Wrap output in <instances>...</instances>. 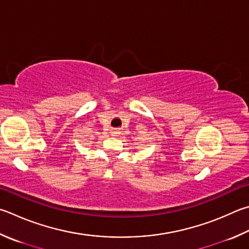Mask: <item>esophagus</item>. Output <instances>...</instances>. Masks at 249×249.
Masks as SVG:
<instances>
[{
	"label": "esophagus",
	"mask_w": 249,
	"mask_h": 249,
	"mask_svg": "<svg viewBox=\"0 0 249 249\" xmlns=\"http://www.w3.org/2000/svg\"><path fill=\"white\" fill-rule=\"evenodd\" d=\"M117 134V132H116V130H113V135H114V136H115V135Z\"/></svg>",
	"instance_id": "34e87169"
}]
</instances>
